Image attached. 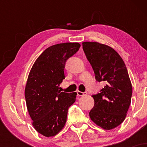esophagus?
Segmentation results:
<instances>
[{"label":"esophagus","instance_id":"esophagus-1","mask_svg":"<svg viewBox=\"0 0 147 147\" xmlns=\"http://www.w3.org/2000/svg\"><path fill=\"white\" fill-rule=\"evenodd\" d=\"M77 95L78 96H86L87 95V92H81V91H77Z\"/></svg>","mask_w":147,"mask_h":147}]
</instances>
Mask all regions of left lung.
Masks as SVG:
<instances>
[{
	"instance_id": "8db88e82",
	"label": "left lung",
	"mask_w": 147,
	"mask_h": 147,
	"mask_svg": "<svg viewBox=\"0 0 147 147\" xmlns=\"http://www.w3.org/2000/svg\"><path fill=\"white\" fill-rule=\"evenodd\" d=\"M82 45L96 80L106 84L99 93L92 96L95 104L89 115L102 129H113L124 122L131 102L132 84L125 63L109 45L88 41Z\"/></svg>"
}]
</instances>
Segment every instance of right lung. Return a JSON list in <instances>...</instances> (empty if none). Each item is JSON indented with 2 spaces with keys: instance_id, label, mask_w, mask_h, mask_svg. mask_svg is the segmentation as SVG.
I'll return each mask as SVG.
<instances>
[{
  "instance_id": "obj_1",
  "label": "right lung",
  "mask_w": 147,
  "mask_h": 147,
  "mask_svg": "<svg viewBox=\"0 0 147 147\" xmlns=\"http://www.w3.org/2000/svg\"><path fill=\"white\" fill-rule=\"evenodd\" d=\"M79 43H63L49 47L33 64L25 88L26 105L35 130L45 137L56 136L66 122L68 108L77 92L59 90L65 79L68 59L79 50Z\"/></svg>"
}]
</instances>
